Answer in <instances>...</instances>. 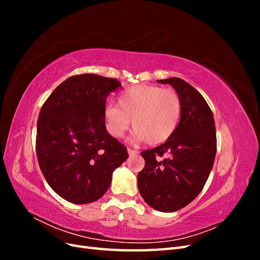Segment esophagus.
<instances>
[{
	"label": "esophagus",
	"instance_id": "1",
	"mask_svg": "<svg viewBox=\"0 0 260 260\" xmlns=\"http://www.w3.org/2000/svg\"><path fill=\"white\" fill-rule=\"evenodd\" d=\"M139 152L136 151V149H132V148H128V154L130 156H133V155H137Z\"/></svg>",
	"mask_w": 260,
	"mask_h": 260
}]
</instances>
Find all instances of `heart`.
<instances>
[{
	"label": "heart",
	"mask_w": 260,
	"mask_h": 260,
	"mask_svg": "<svg viewBox=\"0 0 260 260\" xmlns=\"http://www.w3.org/2000/svg\"><path fill=\"white\" fill-rule=\"evenodd\" d=\"M182 113L178 93L161 86L139 84L125 90L118 99V107L104 109L107 131L121 138L132 120L135 137L149 145L164 143L174 135Z\"/></svg>",
	"instance_id": "obj_1"
}]
</instances>
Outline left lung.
Listing matches in <instances>:
<instances>
[{
	"instance_id": "obj_1",
	"label": "left lung",
	"mask_w": 260,
	"mask_h": 260,
	"mask_svg": "<svg viewBox=\"0 0 260 260\" xmlns=\"http://www.w3.org/2000/svg\"><path fill=\"white\" fill-rule=\"evenodd\" d=\"M175 88L182 103L180 122L164 144L141 153L144 168L139 192L149 206L162 212L185 207L205 185L217 151L211 109L202 94L180 78L158 80Z\"/></svg>"
}]
</instances>
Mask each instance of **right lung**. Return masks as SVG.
Masks as SVG:
<instances>
[{
  "instance_id": "obj_1",
  "label": "right lung",
  "mask_w": 260,
  "mask_h": 260,
  "mask_svg": "<svg viewBox=\"0 0 260 260\" xmlns=\"http://www.w3.org/2000/svg\"><path fill=\"white\" fill-rule=\"evenodd\" d=\"M113 78L94 74L69 77L44 102L38 118L36 151L46 182L74 204L98 201L112 183L113 171L128 158L127 147L106 130Z\"/></svg>"
}]
</instances>
